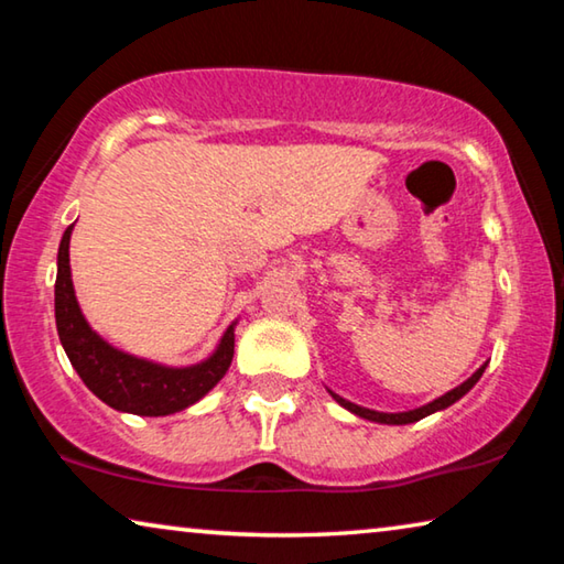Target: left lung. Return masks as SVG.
<instances>
[{"label":"left lung","instance_id":"1","mask_svg":"<svg viewBox=\"0 0 564 564\" xmlns=\"http://www.w3.org/2000/svg\"><path fill=\"white\" fill-rule=\"evenodd\" d=\"M485 368H488V362H482V366L477 368L470 378L463 380V383L455 386L453 390H447L445 395L435 398V400H431V403H425V405H420V408L403 410V413H380V410H370V408H362V405L350 403V400L340 398L338 393H333L330 388H326V390H328L330 398L336 400V403H338L340 408H346L348 413L358 415V417H362V420H370V423H380V425H408V423H417V420H423V417H427V415L437 413V410H445V408H451L453 403H457V400H460L465 393H470L473 386L477 383V380L482 378Z\"/></svg>","mask_w":564,"mask_h":564}]
</instances>
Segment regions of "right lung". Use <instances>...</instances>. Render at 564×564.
<instances>
[{
    "label": "right lung",
    "instance_id": "right-lung-1",
    "mask_svg": "<svg viewBox=\"0 0 564 564\" xmlns=\"http://www.w3.org/2000/svg\"><path fill=\"white\" fill-rule=\"evenodd\" d=\"M72 231L74 224L64 231L56 253L54 318L62 348L84 386L101 403L131 415H174L198 403L231 366L238 318L224 330L216 348L191 366H166L111 346L89 326L76 301L69 265Z\"/></svg>",
    "mask_w": 564,
    "mask_h": 564
}]
</instances>
